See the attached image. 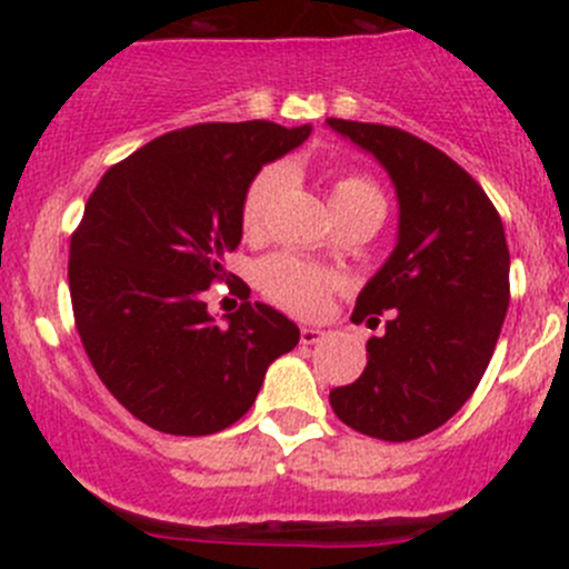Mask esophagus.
<instances>
[{"label":"esophagus","mask_w":569,"mask_h":569,"mask_svg":"<svg viewBox=\"0 0 569 569\" xmlns=\"http://www.w3.org/2000/svg\"><path fill=\"white\" fill-rule=\"evenodd\" d=\"M327 336H330V332L321 330V327H311V325L300 327V341L302 343H319V341H325Z\"/></svg>","instance_id":"1"}]
</instances>
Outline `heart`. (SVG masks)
Listing matches in <instances>:
<instances>
[{
    "label": "heart",
    "mask_w": 569,
    "mask_h": 569,
    "mask_svg": "<svg viewBox=\"0 0 569 569\" xmlns=\"http://www.w3.org/2000/svg\"><path fill=\"white\" fill-rule=\"evenodd\" d=\"M286 178L289 173L280 164H269L250 178L242 194V206H239V226L248 239L261 237L269 203L283 189ZM327 187H330L332 214L355 209L386 211V198L369 176L343 170V173H332L327 178ZM256 283L258 291L283 311L297 313V317H317L325 311L330 291L336 289V274L306 261V258L291 256V252H274L258 263Z\"/></svg>",
    "instance_id": "b5f03b06"
}]
</instances>
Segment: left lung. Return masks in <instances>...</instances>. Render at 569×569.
Segmentation results:
<instances>
[{"label": "left lung", "instance_id": "obj_1", "mask_svg": "<svg viewBox=\"0 0 569 569\" xmlns=\"http://www.w3.org/2000/svg\"><path fill=\"white\" fill-rule=\"evenodd\" d=\"M375 153L399 198V239L355 302V321L386 332L366 343L332 412L355 432L405 443L443 427L470 399L509 308V248L496 206L460 164L396 126L327 118Z\"/></svg>", "mask_w": 569, "mask_h": 569}]
</instances>
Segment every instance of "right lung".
Wrapping results in <instances>:
<instances>
[{
    "label": "right lung",
    "instance_id": "add662e5",
    "mask_svg": "<svg viewBox=\"0 0 569 569\" xmlns=\"http://www.w3.org/2000/svg\"><path fill=\"white\" fill-rule=\"evenodd\" d=\"M311 126L198 123L157 137L101 176L71 237L68 286L79 338L107 391L164 435L237 423L269 363L300 341L295 321L242 302L217 325L211 283L242 242L250 178L308 140Z\"/></svg>",
    "mask_w": 569,
    "mask_h": 569
}]
</instances>
